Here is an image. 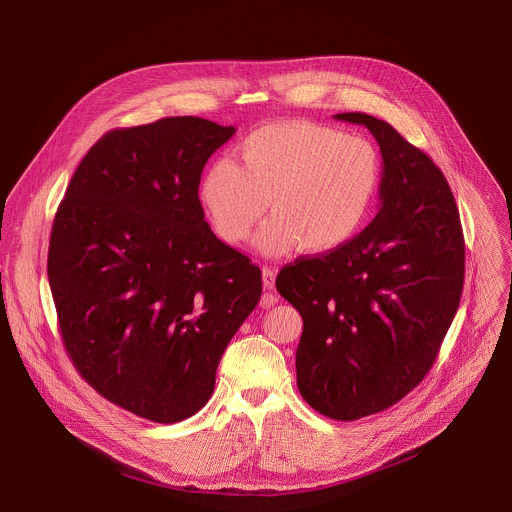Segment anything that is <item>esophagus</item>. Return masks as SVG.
<instances>
[{"label":"esophagus","mask_w":512,"mask_h":512,"mask_svg":"<svg viewBox=\"0 0 512 512\" xmlns=\"http://www.w3.org/2000/svg\"><path fill=\"white\" fill-rule=\"evenodd\" d=\"M261 275H263V285H265V289H269V294L261 300V304H263V308H271V306L277 302V298H275V294H273V287H275V275H277V271H275L273 267H263Z\"/></svg>","instance_id":"obj_1"}]
</instances>
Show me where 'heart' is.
Listing matches in <instances>:
<instances>
[{"label": "heart", "instance_id": "b5f03b06", "mask_svg": "<svg viewBox=\"0 0 512 512\" xmlns=\"http://www.w3.org/2000/svg\"><path fill=\"white\" fill-rule=\"evenodd\" d=\"M241 166L216 160L200 182V200L216 235L239 245L267 210L257 235L265 255L300 245L326 253L350 241L367 218L381 180L379 154L364 137L316 123H275L239 148Z\"/></svg>", "mask_w": 512, "mask_h": 512}]
</instances>
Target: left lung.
<instances>
[{
  "instance_id": "obj_1",
  "label": "left lung",
  "mask_w": 512,
  "mask_h": 512,
  "mask_svg": "<svg viewBox=\"0 0 512 512\" xmlns=\"http://www.w3.org/2000/svg\"><path fill=\"white\" fill-rule=\"evenodd\" d=\"M381 148V206L344 245L285 265L275 287L304 332L298 389L322 415L367 417L413 391L440 352L464 287V235L454 194L431 158L387 121L338 113Z\"/></svg>"
}]
</instances>
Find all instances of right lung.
<instances>
[{
  "instance_id": "obj_1",
  "label": "right lung",
  "mask_w": 512,
  "mask_h": 512,
  "mask_svg": "<svg viewBox=\"0 0 512 512\" xmlns=\"http://www.w3.org/2000/svg\"><path fill=\"white\" fill-rule=\"evenodd\" d=\"M235 127L166 117L113 129L60 202L48 281L64 348L107 401L156 423L200 411L261 298V271L204 221L198 186Z\"/></svg>"
}]
</instances>
